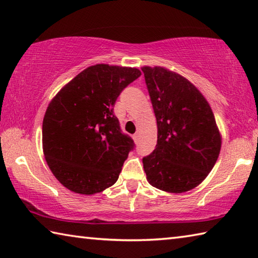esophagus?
<instances>
[{
	"label": "esophagus",
	"instance_id": "34e87169",
	"mask_svg": "<svg viewBox=\"0 0 258 258\" xmlns=\"http://www.w3.org/2000/svg\"><path fill=\"white\" fill-rule=\"evenodd\" d=\"M133 139H134V141H135V142H138V140H139V134H138V133H135V134L133 135Z\"/></svg>",
	"mask_w": 258,
	"mask_h": 258
}]
</instances>
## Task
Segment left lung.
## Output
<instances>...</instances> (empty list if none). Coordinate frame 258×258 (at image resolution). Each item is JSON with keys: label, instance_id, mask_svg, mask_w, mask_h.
I'll return each mask as SVG.
<instances>
[{"label": "left lung", "instance_id": "1", "mask_svg": "<svg viewBox=\"0 0 258 258\" xmlns=\"http://www.w3.org/2000/svg\"><path fill=\"white\" fill-rule=\"evenodd\" d=\"M154 108L156 149L143 157L147 180L172 194L194 189L212 171L221 134L212 108L192 83L163 67H142Z\"/></svg>", "mask_w": 258, "mask_h": 258}]
</instances>
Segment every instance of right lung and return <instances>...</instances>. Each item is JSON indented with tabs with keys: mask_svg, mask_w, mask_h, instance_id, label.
<instances>
[{
	"mask_svg": "<svg viewBox=\"0 0 258 258\" xmlns=\"http://www.w3.org/2000/svg\"><path fill=\"white\" fill-rule=\"evenodd\" d=\"M141 72L99 63L86 68L51 100L42 127L43 152L61 184L94 195L115 184L134 142L121 132L113 106Z\"/></svg>",
	"mask_w": 258,
	"mask_h": 258,
	"instance_id": "obj_1",
	"label": "right lung"
}]
</instances>
